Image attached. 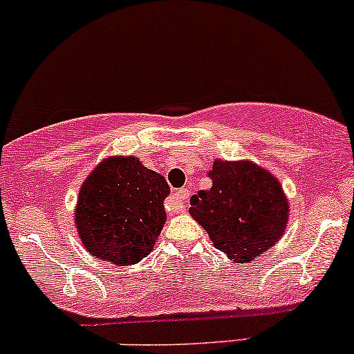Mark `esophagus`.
<instances>
[{
	"instance_id": "1",
	"label": "esophagus",
	"mask_w": 354,
	"mask_h": 354,
	"mask_svg": "<svg viewBox=\"0 0 354 354\" xmlns=\"http://www.w3.org/2000/svg\"><path fill=\"white\" fill-rule=\"evenodd\" d=\"M188 195H190V192H188V188H181V190L174 192L173 195H171L169 200H167L166 207L167 210H171V212H183L185 210V202H187Z\"/></svg>"
}]
</instances>
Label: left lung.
I'll return each mask as SVG.
<instances>
[{
	"instance_id": "left-lung-1",
	"label": "left lung",
	"mask_w": 354,
	"mask_h": 354,
	"mask_svg": "<svg viewBox=\"0 0 354 354\" xmlns=\"http://www.w3.org/2000/svg\"><path fill=\"white\" fill-rule=\"evenodd\" d=\"M212 187L190 198V214L214 246L250 263L286 231L289 202L276 176L252 160H214Z\"/></svg>"
}]
</instances>
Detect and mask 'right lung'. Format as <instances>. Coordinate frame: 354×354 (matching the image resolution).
<instances>
[{"label": "right lung", "instance_id": "right-lung-1", "mask_svg": "<svg viewBox=\"0 0 354 354\" xmlns=\"http://www.w3.org/2000/svg\"><path fill=\"white\" fill-rule=\"evenodd\" d=\"M162 174L133 156L108 157L84 181L75 209L78 238L91 255L133 266L154 248L166 223Z\"/></svg>", "mask_w": 354, "mask_h": 354}]
</instances>
